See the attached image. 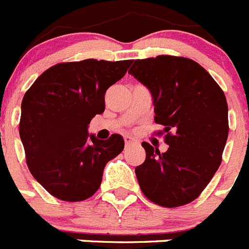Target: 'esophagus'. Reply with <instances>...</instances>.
<instances>
[{"label": "esophagus", "mask_w": 249, "mask_h": 249, "mask_svg": "<svg viewBox=\"0 0 249 249\" xmlns=\"http://www.w3.org/2000/svg\"><path fill=\"white\" fill-rule=\"evenodd\" d=\"M124 143H126V147H128L132 146V144L137 143V141H136L135 138H132L131 136H126V137H124Z\"/></svg>", "instance_id": "esophagus-1"}]
</instances>
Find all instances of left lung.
<instances>
[{"label": "left lung", "instance_id": "1", "mask_svg": "<svg viewBox=\"0 0 249 249\" xmlns=\"http://www.w3.org/2000/svg\"><path fill=\"white\" fill-rule=\"evenodd\" d=\"M128 73L151 92L155 121L169 146L160 153L142 143L146 160L136 167L141 190L162 207L190 203L221 164L230 129L226 96L202 66L184 57L136 59Z\"/></svg>", "mask_w": 249, "mask_h": 249}]
</instances>
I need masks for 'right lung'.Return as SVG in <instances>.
<instances>
[{
	"label": "right lung",
	"mask_w": 249,
	"mask_h": 249,
	"mask_svg": "<svg viewBox=\"0 0 249 249\" xmlns=\"http://www.w3.org/2000/svg\"><path fill=\"white\" fill-rule=\"evenodd\" d=\"M126 61L58 63L35 81L21 103L19 137L28 169L48 193L78 202L100 188L105 166L124 147L122 136L101 141L89 133L105 111V94L128 67Z\"/></svg>",
	"instance_id": "obj_1"
}]
</instances>
